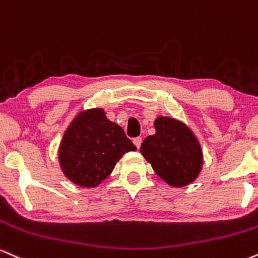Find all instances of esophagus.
<instances>
[{"label": "esophagus", "instance_id": "1", "mask_svg": "<svg viewBox=\"0 0 258 258\" xmlns=\"http://www.w3.org/2000/svg\"><path fill=\"white\" fill-rule=\"evenodd\" d=\"M133 142H134V145L136 146V148H140V146H141V142H142V139L141 138H135L134 140H133Z\"/></svg>", "mask_w": 258, "mask_h": 258}]
</instances>
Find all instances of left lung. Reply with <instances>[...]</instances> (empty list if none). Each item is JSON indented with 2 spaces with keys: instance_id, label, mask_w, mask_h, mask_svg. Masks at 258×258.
Instances as JSON below:
<instances>
[{
  "instance_id": "1",
  "label": "left lung",
  "mask_w": 258,
  "mask_h": 258,
  "mask_svg": "<svg viewBox=\"0 0 258 258\" xmlns=\"http://www.w3.org/2000/svg\"><path fill=\"white\" fill-rule=\"evenodd\" d=\"M156 134L145 139L140 152L156 174L172 187H184L198 177L203 152L198 139L186 124L170 117L154 120Z\"/></svg>"
}]
</instances>
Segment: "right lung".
Masks as SVG:
<instances>
[{
  "instance_id": "1",
  "label": "right lung",
  "mask_w": 258,
  "mask_h": 258,
  "mask_svg": "<svg viewBox=\"0 0 258 258\" xmlns=\"http://www.w3.org/2000/svg\"><path fill=\"white\" fill-rule=\"evenodd\" d=\"M136 147L102 108L82 111L72 120L59 147L60 168L70 181L93 188L114 169L124 153Z\"/></svg>"
}]
</instances>
